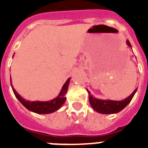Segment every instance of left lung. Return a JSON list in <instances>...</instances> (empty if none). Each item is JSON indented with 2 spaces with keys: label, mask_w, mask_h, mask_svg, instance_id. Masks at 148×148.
Here are the masks:
<instances>
[{
  "label": "left lung",
  "mask_w": 148,
  "mask_h": 148,
  "mask_svg": "<svg viewBox=\"0 0 148 148\" xmlns=\"http://www.w3.org/2000/svg\"><path fill=\"white\" fill-rule=\"evenodd\" d=\"M127 45L131 47V43L129 42L128 40H127ZM137 90H138V88H136L134 91L129 97H127L123 101H111V100H101V99L95 98L90 95V91L87 89L88 95H89V102H90L93 109L97 112L104 114H116V113L120 112L121 110H123L131 102L134 95H135Z\"/></svg>",
  "instance_id": "obj_1"
}]
</instances>
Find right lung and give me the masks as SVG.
Here are the masks:
<instances>
[{
    "label": "right lung",
    "mask_w": 148,
    "mask_h": 148,
    "mask_svg": "<svg viewBox=\"0 0 148 148\" xmlns=\"http://www.w3.org/2000/svg\"><path fill=\"white\" fill-rule=\"evenodd\" d=\"M70 79L68 78L67 81L65 82L64 86L62 87V89L60 90V94L56 98L51 100L49 101H29L24 100L23 97H21V95H18V93L15 90V89L13 88L11 85V80H10V85L12 87V90L14 91V94L16 96L18 101L27 109V110L33 111L37 114H50V113L54 112L57 110H58L61 106L64 104V103L66 101V97L65 95L68 89V85H69Z\"/></svg>",
    "instance_id": "right-lung-1"
}]
</instances>
